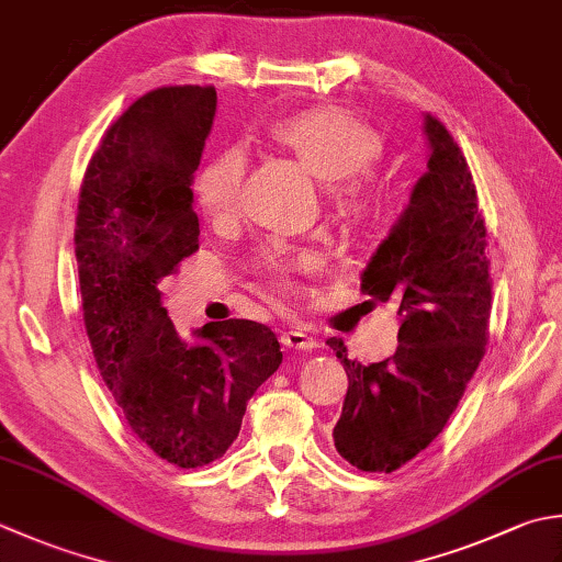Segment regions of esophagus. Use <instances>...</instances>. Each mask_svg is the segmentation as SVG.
I'll return each mask as SVG.
<instances>
[{
	"label": "esophagus",
	"mask_w": 562,
	"mask_h": 562,
	"mask_svg": "<svg viewBox=\"0 0 562 562\" xmlns=\"http://www.w3.org/2000/svg\"><path fill=\"white\" fill-rule=\"evenodd\" d=\"M280 340H282L284 348H292V350H312V348H316V338L306 334L304 328H300V326H292V328H288V331H282Z\"/></svg>",
	"instance_id": "obj_1"
}]
</instances>
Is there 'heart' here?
<instances>
[{
    "mask_svg": "<svg viewBox=\"0 0 562 562\" xmlns=\"http://www.w3.org/2000/svg\"><path fill=\"white\" fill-rule=\"evenodd\" d=\"M270 136L302 162L318 182L328 184L326 196L346 228H366L382 212V200L366 175L382 153V138L368 121L344 106H310L282 116L270 126ZM246 156L226 148L196 172L192 182L194 206L212 224H224L238 209ZM318 266L312 250L262 252L258 268L274 296L296 290V274Z\"/></svg>",
    "mask_w": 562,
    "mask_h": 562,
    "instance_id": "heart-1",
    "label": "heart"
}]
</instances>
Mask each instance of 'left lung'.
<instances>
[{"label": "left lung", "instance_id": "obj_1", "mask_svg": "<svg viewBox=\"0 0 562 562\" xmlns=\"http://www.w3.org/2000/svg\"><path fill=\"white\" fill-rule=\"evenodd\" d=\"M431 146L404 214L360 278L368 304L397 302L394 356L344 362L348 392L334 426L340 458L362 472H394L443 431L485 358L492 278L487 228L468 160L436 116H424Z\"/></svg>", "mask_w": 562, "mask_h": 562}]
</instances>
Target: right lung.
I'll use <instances>...</instances> for the list:
<instances>
[{"label":"right lung","instance_id":"obj_1","mask_svg":"<svg viewBox=\"0 0 562 562\" xmlns=\"http://www.w3.org/2000/svg\"><path fill=\"white\" fill-rule=\"evenodd\" d=\"M216 90L158 87L138 97L87 165L75 222L82 318L99 375L140 443L202 468L236 441L246 404L280 368L266 324L226 318L184 344L158 282L200 250L192 178Z\"/></svg>","mask_w":562,"mask_h":562}]
</instances>
